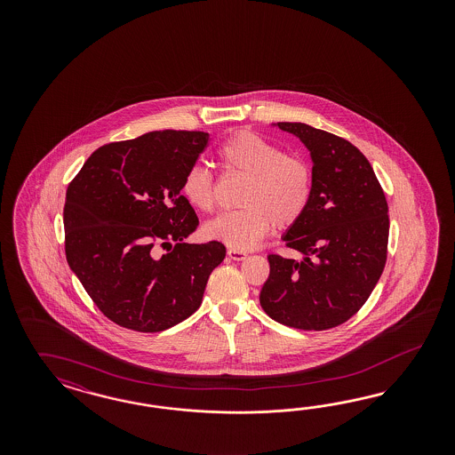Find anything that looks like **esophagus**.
I'll return each instance as SVG.
<instances>
[{
  "label": "esophagus",
  "instance_id": "1",
  "mask_svg": "<svg viewBox=\"0 0 455 455\" xmlns=\"http://www.w3.org/2000/svg\"><path fill=\"white\" fill-rule=\"evenodd\" d=\"M228 257L235 260V262H242V260H245L248 257L247 251H242V250H235V248H228Z\"/></svg>",
  "mask_w": 455,
  "mask_h": 455
}]
</instances>
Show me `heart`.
<instances>
[{"label": "heart", "instance_id": "b5f03b06", "mask_svg": "<svg viewBox=\"0 0 455 455\" xmlns=\"http://www.w3.org/2000/svg\"><path fill=\"white\" fill-rule=\"evenodd\" d=\"M219 164L227 173L247 179L238 195V210L208 221V238L235 250L257 247L275 228H287L302 217L314 195V172L308 162L285 152L268 140L240 132L223 141ZM181 193L202 212L215 210V179L207 166L193 165L181 181Z\"/></svg>", "mask_w": 455, "mask_h": 455}]
</instances>
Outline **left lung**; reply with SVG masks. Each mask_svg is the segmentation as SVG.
<instances>
[{
  "instance_id": "8db88e82",
  "label": "left lung",
  "mask_w": 455,
  "mask_h": 455,
  "mask_svg": "<svg viewBox=\"0 0 455 455\" xmlns=\"http://www.w3.org/2000/svg\"><path fill=\"white\" fill-rule=\"evenodd\" d=\"M276 126L302 140L314 162V195L283 242L302 260L268 255L260 291L265 314L300 331H327L354 317L384 272L388 243L386 193L363 153L310 124Z\"/></svg>"
}]
</instances>
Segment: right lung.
Listing matches in <instances>:
<instances>
[{
	"label": "right lung",
	"mask_w": 455,
	"mask_h": 455,
	"mask_svg": "<svg viewBox=\"0 0 455 455\" xmlns=\"http://www.w3.org/2000/svg\"><path fill=\"white\" fill-rule=\"evenodd\" d=\"M207 145L208 133L185 130L108 143L68 185L69 268L120 327L162 331L190 317L225 259L220 242H183L198 217L180 193L181 181Z\"/></svg>",
	"instance_id": "right-lung-1"
}]
</instances>
